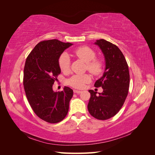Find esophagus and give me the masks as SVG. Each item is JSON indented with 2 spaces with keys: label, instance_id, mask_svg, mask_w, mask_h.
Wrapping results in <instances>:
<instances>
[{
  "label": "esophagus",
  "instance_id": "esophagus-1",
  "mask_svg": "<svg viewBox=\"0 0 155 155\" xmlns=\"http://www.w3.org/2000/svg\"><path fill=\"white\" fill-rule=\"evenodd\" d=\"M74 92L76 94H80L81 92V91H78V90H74Z\"/></svg>",
  "mask_w": 155,
  "mask_h": 155
}]
</instances>
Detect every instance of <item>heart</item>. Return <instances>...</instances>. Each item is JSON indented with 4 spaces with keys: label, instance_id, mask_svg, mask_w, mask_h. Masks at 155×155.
I'll list each match as a JSON object with an SVG mask.
<instances>
[{
    "label": "heart",
    "instance_id": "1",
    "mask_svg": "<svg viewBox=\"0 0 155 155\" xmlns=\"http://www.w3.org/2000/svg\"><path fill=\"white\" fill-rule=\"evenodd\" d=\"M74 54L79 59L87 63V68L89 72L95 76L100 75L103 70V63L99 59H96V53L88 46H81L74 51ZM59 66L63 72H67L70 68V59L68 54L64 52L59 58ZM91 80L88 74L74 75L68 80V85L72 87L81 88L85 84Z\"/></svg>",
    "mask_w": 155,
    "mask_h": 155
}]
</instances>
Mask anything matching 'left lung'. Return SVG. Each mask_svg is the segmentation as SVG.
Returning a JSON list of instances; mask_svg holds the SVG:
<instances>
[{
    "label": "left lung",
    "mask_w": 155,
    "mask_h": 155,
    "mask_svg": "<svg viewBox=\"0 0 155 155\" xmlns=\"http://www.w3.org/2000/svg\"><path fill=\"white\" fill-rule=\"evenodd\" d=\"M104 55L105 68L103 76L96 81V87H101L103 92L98 93L89 90L91 97L88 110L95 118L105 120L115 116L128 94L129 72L124 54L118 46L105 39L96 40Z\"/></svg>",
    "instance_id": "left-lung-1"
}]
</instances>
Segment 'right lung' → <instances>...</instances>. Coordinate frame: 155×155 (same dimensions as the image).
Listing matches in <instances>:
<instances>
[{
    "label": "right lung",
    "instance_id": "add662e5",
    "mask_svg": "<svg viewBox=\"0 0 155 155\" xmlns=\"http://www.w3.org/2000/svg\"><path fill=\"white\" fill-rule=\"evenodd\" d=\"M72 45L58 39L41 41L26 60L23 78L26 96L36 115L46 122L58 123L68 113L73 90L64 87L61 92H55L52 87L61 73L60 55Z\"/></svg>",
    "mask_w": 155,
    "mask_h": 155
}]
</instances>
